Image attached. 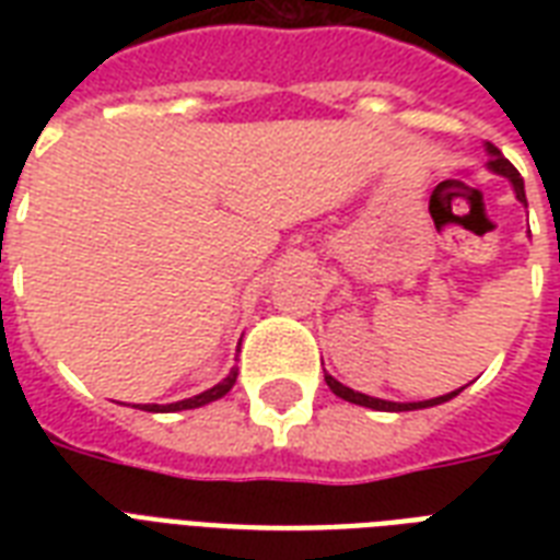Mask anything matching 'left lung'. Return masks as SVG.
I'll use <instances>...</instances> for the list:
<instances>
[{
  "instance_id": "obj_1",
  "label": "left lung",
  "mask_w": 560,
  "mask_h": 560,
  "mask_svg": "<svg viewBox=\"0 0 560 560\" xmlns=\"http://www.w3.org/2000/svg\"><path fill=\"white\" fill-rule=\"evenodd\" d=\"M486 151H488V168L494 171V174H500V177H505L509 183H512L514 194H517V200L526 202V188H523V177L517 174V168H514L512 162L505 160L503 153L497 151L494 144L486 142ZM325 383L331 386V392L337 395V398L349 400V404H358V407H369V409H377V412H409V409H427V407H439V404H444V400L456 398L462 389L456 392H447V395H439V398H430V400H407V404H400V400H383V398H372V395H363V392H354L349 389L346 383H340L337 377H331V374L325 372Z\"/></svg>"
}]
</instances>
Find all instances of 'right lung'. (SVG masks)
<instances>
[{
  "instance_id": "right-lung-1",
  "label": "right lung",
  "mask_w": 560,
  "mask_h": 560,
  "mask_svg": "<svg viewBox=\"0 0 560 560\" xmlns=\"http://www.w3.org/2000/svg\"><path fill=\"white\" fill-rule=\"evenodd\" d=\"M237 381V369H232V372L223 377L220 383H214L211 389L200 392V395H194V398H186V400H174V404H136V407H142L144 412H179V409H197V407H206V404H211V400L223 398L232 386H235Z\"/></svg>"
}]
</instances>
